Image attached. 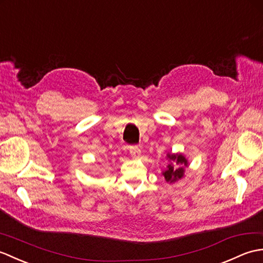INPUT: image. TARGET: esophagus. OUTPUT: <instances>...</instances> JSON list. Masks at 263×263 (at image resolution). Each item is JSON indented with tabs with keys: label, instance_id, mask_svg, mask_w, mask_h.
<instances>
[{
	"label": "esophagus",
	"instance_id": "esophagus-1",
	"mask_svg": "<svg viewBox=\"0 0 263 263\" xmlns=\"http://www.w3.org/2000/svg\"><path fill=\"white\" fill-rule=\"evenodd\" d=\"M129 153L133 157H138L141 155V149H139L137 145H132V146H129Z\"/></svg>",
	"mask_w": 263,
	"mask_h": 263
}]
</instances>
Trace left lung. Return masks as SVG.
<instances>
[{
    "label": "left lung",
    "mask_w": 263,
    "mask_h": 263,
    "mask_svg": "<svg viewBox=\"0 0 263 263\" xmlns=\"http://www.w3.org/2000/svg\"><path fill=\"white\" fill-rule=\"evenodd\" d=\"M167 157L171 161V164L167 165L166 170L163 172V176L166 182H174L183 177L184 166H186L188 162L182 154H167Z\"/></svg>",
    "instance_id": "8db88e82"
}]
</instances>
